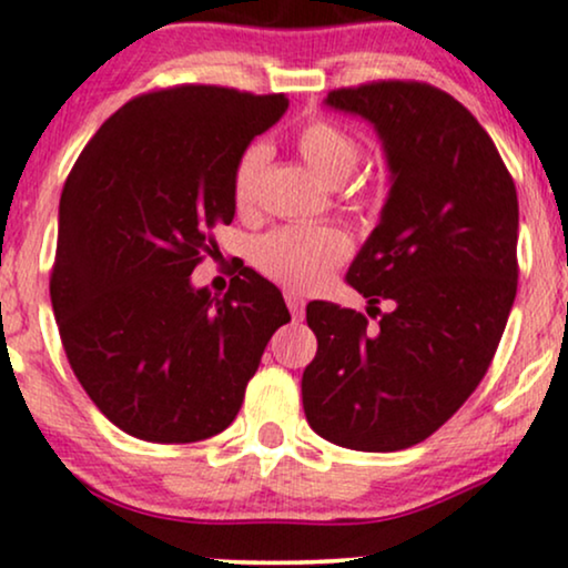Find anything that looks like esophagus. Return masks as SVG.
Instances as JSON below:
<instances>
[{
	"label": "esophagus",
	"instance_id": "34e87169",
	"mask_svg": "<svg viewBox=\"0 0 568 568\" xmlns=\"http://www.w3.org/2000/svg\"><path fill=\"white\" fill-rule=\"evenodd\" d=\"M285 302H288V310H291L293 317H302L304 315V298L298 296V293L288 291V293H285Z\"/></svg>",
	"mask_w": 568,
	"mask_h": 568
}]
</instances>
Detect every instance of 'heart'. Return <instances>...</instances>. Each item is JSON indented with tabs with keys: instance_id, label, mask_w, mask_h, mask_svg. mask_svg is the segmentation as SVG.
I'll return each instance as SVG.
<instances>
[{
	"instance_id": "b5f03b06",
	"label": "heart",
	"mask_w": 568,
	"mask_h": 568,
	"mask_svg": "<svg viewBox=\"0 0 568 568\" xmlns=\"http://www.w3.org/2000/svg\"><path fill=\"white\" fill-rule=\"evenodd\" d=\"M296 149L306 165L323 181L338 184L355 171L361 143L344 128L328 120H312L298 128ZM266 162L264 143H251L234 168L232 192L240 207H247L256 194V181ZM349 240L336 226H280L253 245V262L266 277L291 291H312L347 256Z\"/></svg>"
}]
</instances>
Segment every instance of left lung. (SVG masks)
<instances>
[{
    "instance_id": "1",
    "label": "left lung",
    "mask_w": 568,
    "mask_h": 568,
    "mask_svg": "<svg viewBox=\"0 0 568 568\" xmlns=\"http://www.w3.org/2000/svg\"><path fill=\"white\" fill-rule=\"evenodd\" d=\"M323 103L374 128L389 192L347 272L382 317L306 306L317 355L302 376L304 414L336 446L400 452L486 376L518 285V194L486 130L438 88L374 82Z\"/></svg>"
}]
</instances>
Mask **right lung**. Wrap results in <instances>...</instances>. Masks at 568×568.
I'll return each mask as SVG.
<instances>
[{"mask_svg":"<svg viewBox=\"0 0 568 568\" xmlns=\"http://www.w3.org/2000/svg\"><path fill=\"white\" fill-rule=\"evenodd\" d=\"M285 95L181 84L128 101L71 168L50 298L77 379L112 425L149 443L226 429L288 306L243 266L224 296L194 288L213 226L232 224L240 154Z\"/></svg>","mask_w":568,"mask_h":568,"instance_id":"obj_1","label":"right lung"}]
</instances>
